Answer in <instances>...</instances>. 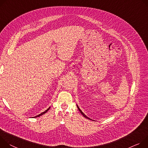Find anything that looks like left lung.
I'll use <instances>...</instances> for the list:
<instances>
[{
  "mask_svg": "<svg viewBox=\"0 0 148 148\" xmlns=\"http://www.w3.org/2000/svg\"><path fill=\"white\" fill-rule=\"evenodd\" d=\"M77 108H78V109H79V111H80V113H82V115H83V116H84V117H85V118H87V119H90V118H88V117H87V116H86V115H85V114H84V113H83V112H82V110H80V108H79V107H78V106H77ZM90 120H92V119H90Z\"/></svg>",
  "mask_w": 148,
  "mask_h": 148,
  "instance_id": "obj_1",
  "label": "left lung"
}]
</instances>
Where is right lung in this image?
Here are the masks:
<instances>
[{"mask_svg":"<svg viewBox=\"0 0 148 148\" xmlns=\"http://www.w3.org/2000/svg\"><path fill=\"white\" fill-rule=\"evenodd\" d=\"M50 108L51 107H49L47 110H46L45 112H42V113H41L40 114H38V115H37V116H36L35 117H34V118H36V117H39V116H41V115H42V114H45V113H46L49 110V109H50Z\"/></svg>","mask_w":148,"mask_h":148,"instance_id":"obj_1","label":"right lung"}]
</instances>
